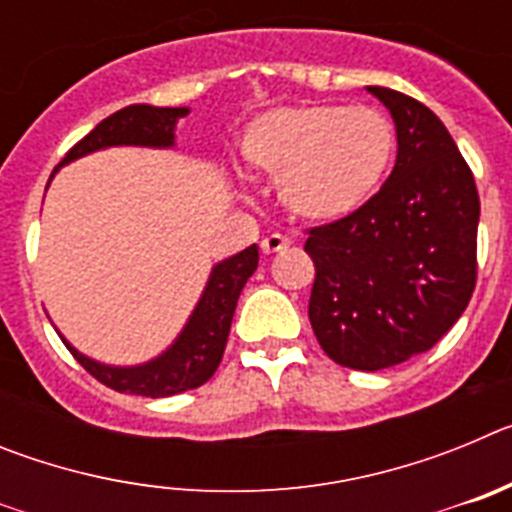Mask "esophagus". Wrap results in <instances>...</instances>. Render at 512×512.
<instances>
[{
  "label": "esophagus",
  "mask_w": 512,
  "mask_h": 512,
  "mask_svg": "<svg viewBox=\"0 0 512 512\" xmlns=\"http://www.w3.org/2000/svg\"><path fill=\"white\" fill-rule=\"evenodd\" d=\"M284 248H289V241L279 233L266 235L264 241H261V251L264 253H279V251H284Z\"/></svg>",
  "instance_id": "1"
}]
</instances>
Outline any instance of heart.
Returning <instances> with one entry per match:
<instances>
[{
    "instance_id": "obj_1",
    "label": "heart",
    "mask_w": 512,
    "mask_h": 512,
    "mask_svg": "<svg viewBox=\"0 0 512 512\" xmlns=\"http://www.w3.org/2000/svg\"><path fill=\"white\" fill-rule=\"evenodd\" d=\"M395 125L374 107L284 104L253 117L238 138L248 169L277 179L279 202L307 223L356 215L395 161Z\"/></svg>"
}]
</instances>
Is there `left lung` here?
Wrapping results in <instances>:
<instances>
[{
  "label": "left lung",
  "mask_w": 512,
  "mask_h": 512,
  "mask_svg": "<svg viewBox=\"0 0 512 512\" xmlns=\"http://www.w3.org/2000/svg\"><path fill=\"white\" fill-rule=\"evenodd\" d=\"M390 110L397 161L356 215L307 233L312 330L336 364L379 372L436 346L472 300L479 194L446 125L418 99L366 87Z\"/></svg>",
  "instance_id": "obj_1"
}]
</instances>
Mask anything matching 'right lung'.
Masks as SVG:
<instances>
[{
    "mask_svg": "<svg viewBox=\"0 0 512 512\" xmlns=\"http://www.w3.org/2000/svg\"><path fill=\"white\" fill-rule=\"evenodd\" d=\"M189 115V107H153V104H130L115 115L104 117L97 128L81 138L61 164L53 169L51 179L61 166L71 164L76 158L89 156L94 151H104L112 146H143V148H174L176 146V122ZM51 184V182H48ZM48 189V187H45ZM259 266V246L243 248L230 259L217 261L210 271L200 300L194 305L192 315L184 323L182 333L174 338L166 351L151 361L135 366H112L97 359H89L76 351L66 338L71 354L76 356L84 369L99 382L117 392L143 397H171L179 392L194 390L205 384L215 374L223 361L225 343H228L233 312L246 287L248 277Z\"/></svg>",
    "mask_w": 512,
    "mask_h": 512,
    "instance_id": "right-lung-1",
    "label": "right lung"
}]
</instances>
